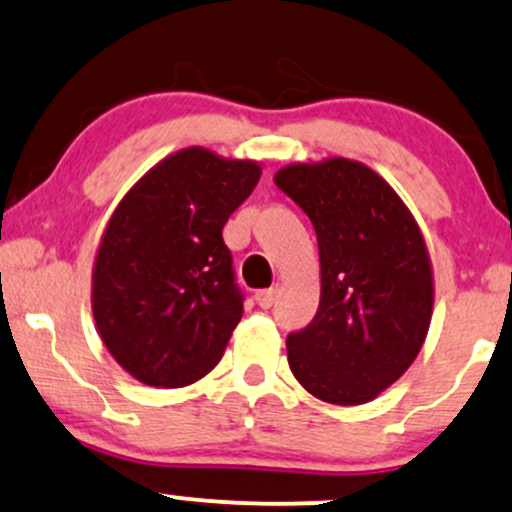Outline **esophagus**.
<instances>
[{
	"label": "esophagus",
	"mask_w": 512,
	"mask_h": 512,
	"mask_svg": "<svg viewBox=\"0 0 512 512\" xmlns=\"http://www.w3.org/2000/svg\"><path fill=\"white\" fill-rule=\"evenodd\" d=\"M276 295H279V286H272V288H264V291H257L255 300H257V305L262 307V310H267V307L274 305Z\"/></svg>",
	"instance_id": "obj_1"
}]
</instances>
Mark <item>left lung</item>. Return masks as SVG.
<instances>
[{
  "label": "left lung",
  "mask_w": 512,
  "mask_h": 512,
  "mask_svg": "<svg viewBox=\"0 0 512 512\" xmlns=\"http://www.w3.org/2000/svg\"><path fill=\"white\" fill-rule=\"evenodd\" d=\"M274 183L315 226L322 276L315 319L286 338L291 372L324 403H369L415 362L432 322L434 272L420 226L355 159L288 164Z\"/></svg>",
  "instance_id": "8db88e82"
}]
</instances>
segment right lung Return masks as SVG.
Returning <instances> with one entry per match:
<instances>
[{
    "label": "right lung",
    "mask_w": 512,
    "mask_h": 512,
    "mask_svg": "<svg viewBox=\"0 0 512 512\" xmlns=\"http://www.w3.org/2000/svg\"><path fill=\"white\" fill-rule=\"evenodd\" d=\"M260 176L252 159L183 147L116 205L92 267V315L133 379L181 389L217 367L243 317L221 229Z\"/></svg>",
    "instance_id": "right-lung-1"
}]
</instances>
